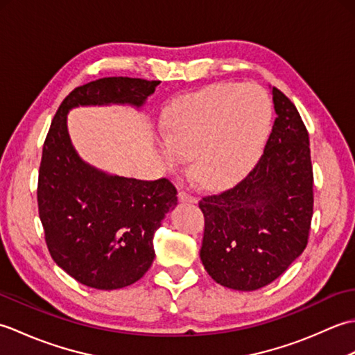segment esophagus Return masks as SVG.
<instances>
[{
    "mask_svg": "<svg viewBox=\"0 0 355 355\" xmlns=\"http://www.w3.org/2000/svg\"><path fill=\"white\" fill-rule=\"evenodd\" d=\"M178 198L182 202H197L198 201V198L195 197V195H191L189 192H186V191H180Z\"/></svg>",
    "mask_w": 355,
    "mask_h": 355,
    "instance_id": "34e87169",
    "label": "esophagus"
}]
</instances>
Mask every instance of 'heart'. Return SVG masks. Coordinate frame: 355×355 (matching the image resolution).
<instances>
[{
    "label": "heart",
    "mask_w": 355,
    "mask_h": 355,
    "mask_svg": "<svg viewBox=\"0 0 355 355\" xmlns=\"http://www.w3.org/2000/svg\"><path fill=\"white\" fill-rule=\"evenodd\" d=\"M271 117L267 94L254 85L218 84L171 105L162 153L171 169L193 155V171L210 187L238 182L252 169Z\"/></svg>",
    "instance_id": "heart-1"
}]
</instances>
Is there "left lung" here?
<instances>
[{"mask_svg": "<svg viewBox=\"0 0 355 355\" xmlns=\"http://www.w3.org/2000/svg\"><path fill=\"white\" fill-rule=\"evenodd\" d=\"M276 119L254 168L241 182L200 200V250L209 276L232 290L271 284L302 254L313 218L310 139L299 111L273 87Z\"/></svg>", "mask_w": 355, "mask_h": 355, "instance_id": "left-lung-1", "label": "left lung"}]
</instances>
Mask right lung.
Wrapping results in <instances>:
<instances>
[{
	"mask_svg": "<svg viewBox=\"0 0 355 355\" xmlns=\"http://www.w3.org/2000/svg\"><path fill=\"white\" fill-rule=\"evenodd\" d=\"M158 84L103 78L74 88L44 141L37 210L45 244L59 267L92 288H123L146 273L155 258V230L177 206V189L168 178L143 182L108 175L80 160L67 131V112L79 105L141 107Z\"/></svg>",
	"mask_w": 355,
	"mask_h": 355,
	"instance_id": "obj_1",
	"label": "right lung"
}]
</instances>
